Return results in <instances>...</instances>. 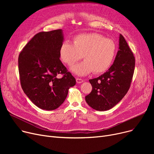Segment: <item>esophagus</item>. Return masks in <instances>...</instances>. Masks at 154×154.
<instances>
[{
	"mask_svg": "<svg viewBox=\"0 0 154 154\" xmlns=\"http://www.w3.org/2000/svg\"><path fill=\"white\" fill-rule=\"evenodd\" d=\"M76 82L77 84H81L84 82V80L81 79H79V78H77L76 79Z\"/></svg>",
	"mask_w": 154,
	"mask_h": 154,
	"instance_id": "34e87169",
	"label": "esophagus"
}]
</instances>
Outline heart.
<instances>
[{
	"label": "heart",
	"instance_id": "heart-1",
	"mask_svg": "<svg viewBox=\"0 0 154 154\" xmlns=\"http://www.w3.org/2000/svg\"><path fill=\"white\" fill-rule=\"evenodd\" d=\"M117 51L114 40L105 38L100 34L90 33L77 35L73 39V44L64 41L60 45L61 60L72 66L83 58L85 60L71 67L73 73L84 76L93 71L100 74L107 70L112 64Z\"/></svg>",
	"mask_w": 154,
	"mask_h": 154
}]
</instances>
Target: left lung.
Masks as SVG:
<instances>
[{
    "label": "left lung",
    "instance_id": "obj_1",
    "mask_svg": "<svg viewBox=\"0 0 154 154\" xmlns=\"http://www.w3.org/2000/svg\"><path fill=\"white\" fill-rule=\"evenodd\" d=\"M135 57L124 37L119 35V51L114 63L97 78L90 79L91 92L85 101L92 109L99 111L114 107L127 93L134 75Z\"/></svg>",
    "mask_w": 154,
    "mask_h": 154
}]
</instances>
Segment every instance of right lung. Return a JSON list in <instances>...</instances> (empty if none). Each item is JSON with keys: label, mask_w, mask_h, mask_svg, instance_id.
<instances>
[{"label": "right lung", "mask_w": 154, "mask_h": 154, "mask_svg": "<svg viewBox=\"0 0 154 154\" xmlns=\"http://www.w3.org/2000/svg\"><path fill=\"white\" fill-rule=\"evenodd\" d=\"M62 29L41 32L23 47L18 59L22 89L38 108L53 110L66 100L75 79L60 60L59 49L63 42ZM62 74L63 77L58 78Z\"/></svg>", "instance_id": "right-lung-1"}]
</instances>
